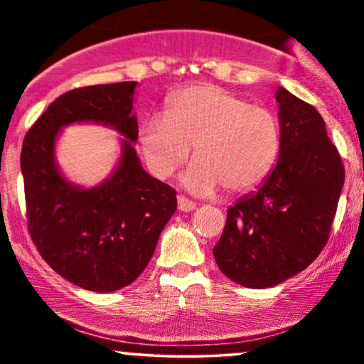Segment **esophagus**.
Segmentation results:
<instances>
[{
  "mask_svg": "<svg viewBox=\"0 0 364 364\" xmlns=\"http://www.w3.org/2000/svg\"><path fill=\"white\" fill-rule=\"evenodd\" d=\"M195 203L191 202V200L185 198V196H178V210L181 212H191L195 210Z\"/></svg>",
  "mask_w": 364,
  "mask_h": 364,
  "instance_id": "34e87169",
  "label": "esophagus"
}]
</instances>
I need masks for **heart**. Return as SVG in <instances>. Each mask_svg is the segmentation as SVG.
<instances>
[{"label":"heart","mask_w":364,"mask_h":364,"mask_svg":"<svg viewBox=\"0 0 364 364\" xmlns=\"http://www.w3.org/2000/svg\"><path fill=\"white\" fill-rule=\"evenodd\" d=\"M139 145L154 176H173L193 147L195 161L183 174L185 188L200 195L219 186L245 193L272 173L281 132L270 111L220 87L193 85L178 92L164 114L141 124Z\"/></svg>","instance_id":"1"}]
</instances>
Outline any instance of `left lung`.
I'll list each match as a JSON object with an SVG mask.
<instances>
[{
  "instance_id": "8db88e82",
  "label": "left lung",
  "mask_w": 364,
  "mask_h": 364,
  "mask_svg": "<svg viewBox=\"0 0 364 364\" xmlns=\"http://www.w3.org/2000/svg\"><path fill=\"white\" fill-rule=\"evenodd\" d=\"M277 164L257 191L228 208L214 258L225 277L253 289L294 277L318 257L344 186V166L315 107L284 87Z\"/></svg>"
}]
</instances>
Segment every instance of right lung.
<instances>
[{
	"label": "right lung",
	"mask_w": 364,
	"mask_h": 364,
	"mask_svg": "<svg viewBox=\"0 0 364 364\" xmlns=\"http://www.w3.org/2000/svg\"><path fill=\"white\" fill-rule=\"evenodd\" d=\"M136 82L83 87L49 104L22 145L28 232L41 257L82 289H123L144 272L162 229L176 210V191L141 168L133 112ZM102 124L124 136L120 157L94 187L70 182L55 161V145L70 124Z\"/></svg>",
	"instance_id": "right-lung-1"
}]
</instances>
